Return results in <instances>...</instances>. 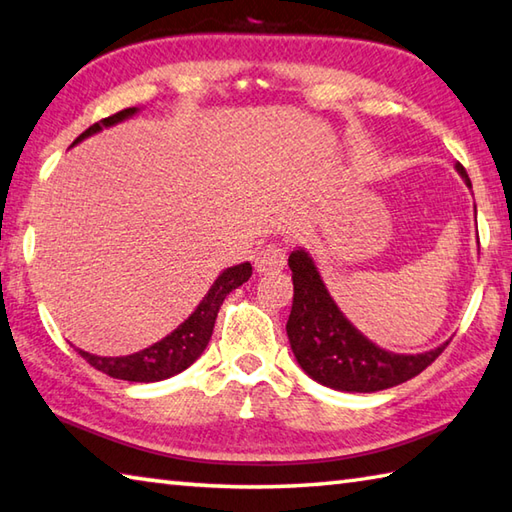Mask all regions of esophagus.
Returning <instances> with one entry per match:
<instances>
[{"instance_id": "1", "label": "esophagus", "mask_w": 512, "mask_h": 512, "mask_svg": "<svg viewBox=\"0 0 512 512\" xmlns=\"http://www.w3.org/2000/svg\"><path fill=\"white\" fill-rule=\"evenodd\" d=\"M286 266V250L280 246H266L255 257V271L259 275L277 273Z\"/></svg>"}]
</instances>
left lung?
<instances>
[{
    "instance_id": "left-lung-1",
    "label": "left lung",
    "mask_w": 512,
    "mask_h": 512,
    "mask_svg": "<svg viewBox=\"0 0 512 512\" xmlns=\"http://www.w3.org/2000/svg\"><path fill=\"white\" fill-rule=\"evenodd\" d=\"M454 170L470 188L463 165L454 163ZM288 268L293 273V306L286 336L297 365L324 387L358 394L380 392L418 376L448 347V340L423 353L378 347L340 311L309 250L297 246L288 255Z\"/></svg>"
}]
</instances>
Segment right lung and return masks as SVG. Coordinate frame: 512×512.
Masks as SVG:
<instances>
[{
	"mask_svg": "<svg viewBox=\"0 0 512 512\" xmlns=\"http://www.w3.org/2000/svg\"><path fill=\"white\" fill-rule=\"evenodd\" d=\"M138 111H141L138 107H129V109L118 111L114 116L102 118L100 123L91 125L87 132H82L76 141L71 143V147L82 143L89 136L102 132V129L123 123V120L136 116ZM250 275H253V266H250V262L230 266L226 271H221L217 280L212 282L206 297H203L197 309L188 315V320H183L179 327H176L172 333H167L163 340L154 342L152 347L129 353V356H116V358L96 356V353H89L82 349H78V353L89 362L91 367L102 371V374L118 380H127V383H159V380L181 374V371L188 369L192 362L206 351L212 329H215V320H217L221 302L226 300V295L232 291V288L248 282Z\"/></svg>",
	"mask_w": 512,
	"mask_h": 512,
	"instance_id": "1",
	"label": "right lung"
}]
</instances>
